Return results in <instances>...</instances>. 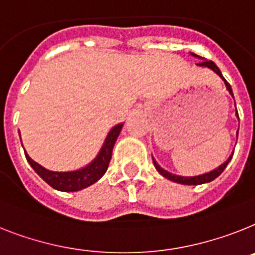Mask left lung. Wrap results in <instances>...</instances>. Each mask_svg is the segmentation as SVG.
Returning <instances> with one entry per match:
<instances>
[{
    "label": "left lung",
    "instance_id": "left-lung-1",
    "mask_svg": "<svg viewBox=\"0 0 255 255\" xmlns=\"http://www.w3.org/2000/svg\"><path fill=\"white\" fill-rule=\"evenodd\" d=\"M198 66H205V67L211 68V70H213L214 72H217V74L219 75L220 78L223 79L224 83H226V87H227V89H228V92H230L231 95L233 96L232 88H231L230 83H228V81H227L226 79L223 78V75H222L220 70H219V68H218V66L215 65V63H214L213 61H202V62H200V63H198ZM237 117H239V113H237ZM237 133H239V131H237ZM232 155H233V154H232ZM232 155H231V157L228 158V160H227V162H224V163L222 164V166H219V167H218V168H215V170H214V171H211V172H207V174L200 175V176H190V177H188V176H177V175L170 174V172H167V171L163 170V168H162V167H159V164H158L157 162L154 160L153 157H151V158H153V163H154V166H155V168H157L158 172H159V174L162 175V176L166 177V179H168V180L175 181V183H179V184H184V185H198V184H204V183H209V181H213L214 179H215V177L219 176V175L222 174V172H223V171H224V168L227 167V164H228V162H230V160H231Z\"/></svg>",
    "mask_w": 255,
    "mask_h": 255
}]
</instances>
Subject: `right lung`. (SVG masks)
<instances>
[{
    "mask_svg": "<svg viewBox=\"0 0 255 255\" xmlns=\"http://www.w3.org/2000/svg\"><path fill=\"white\" fill-rule=\"evenodd\" d=\"M122 126L123 124H118L109 132L100 154L92 163H89L87 167L81 168V170L70 171V172H54V171L46 170L38 163H36L35 160H32L28 154L24 151L25 158L32 166V168L37 172L38 176L46 181L51 188L61 190V192H78V190L84 189L92 184H95L104 176L109 167V163H110L113 147H114L118 136L121 133Z\"/></svg>",
    "mask_w": 255,
    "mask_h": 255,
    "instance_id": "obj_1",
    "label": "right lung"
}]
</instances>
